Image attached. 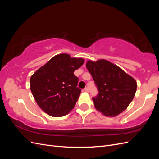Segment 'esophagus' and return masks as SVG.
<instances>
[{"label": "esophagus", "instance_id": "1", "mask_svg": "<svg viewBox=\"0 0 159 159\" xmlns=\"http://www.w3.org/2000/svg\"><path fill=\"white\" fill-rule=\"evenodd\" d=\"M84 91H86V92H88V91H89L88 88H84Z\"/></svg>", "mask_w": 159, "mask_h": 159}]
</instances>
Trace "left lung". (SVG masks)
<instances>
[{
  "label": "left lung",
  "instance_id": "obj_1",
  "mask_svg": "<svg viewBox=\"0 0 159 159\" xmlns=\"http://www.w3.org/2000/svg\"><path fill=\"white\" fill-rule=\"evenodd\" d=\"M86 67L98 91V95L92 98L95 108L109 117L125 110L135 94L136 81L105 60L88 61Z\"/></svg>",
  "mask_w": 159,
  "mask_h": 159
}]
</instances>
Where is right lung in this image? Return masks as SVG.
<instances>
[{
  "mask_svg": "<svg viewBox=\"0 0 159 159\" xmlns=\"http://www.w3.org/2000/svg\"><path fill=\"white\" fill-rule=\"evenodd\" d=\"M82 58L67 54L56 55L38 69L30 78V89L36 103L52 117H62L71 111L81 89L74 71L83 65Z\"/></svg>",
  "mask_w": 159,
  "mask_h": 159,
  "instance_id": "right-lung-1",
  "label": "right lung"
}]
</instances>
